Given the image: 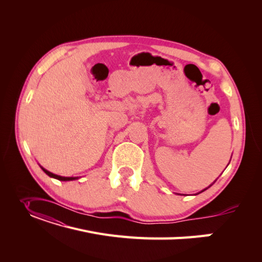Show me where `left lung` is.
Returning a JSON list of instances; mask_svg holds the SVG:
<instances>
[{
    "label": "left lung",
    "mask_w": 262,
    "mask_h": 262,
    "mask_svg": "<svg viewBox=\"0 0 262 262\" xmlns=\"http://www.w3.org/2000/svg\"><path fill=\"white\" fill-rule=\"evenodd\" d=\"M211 185H212V184H211ZM211 185H210V186H209V187H211ZM209 187H207V188H206V189H204V190H202V191H201V192H203V191H205V190H207V189H208V188H209ZM201 192H199V193H201ZM199 193H198V194H199Z\"/></svg>",
    "instance_id": "8db88e82"
}]
</instances>
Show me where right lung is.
I'll use <instances>...</instances> for the list:
<instances>
[{"instance_id": "obj_1", "label": "right lung", "mask_w": 262, "mask_h": 262, "mask_svg": "<svg viewBox=\"0 0 262 262\" xmlns=\"http://www.w3.org/2000/svg\"><path fill=\"white\" fill-rule=\"evenodd\" d=\"M40 168L42 169V171L47 174V175H49L50 177H52V178H55V180H58V181H61V182H70V181H75V180H78V178H80V177H64V176H60V175H57V174H54V173H52V172H50V171H48V170H46L45 168H42L40 166Z\"/></svg>"}]
</instances>
